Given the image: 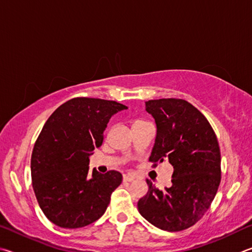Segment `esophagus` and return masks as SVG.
<instances>
[{"mask_svg": "<svg viewBox=\"0 0 252 252\" xmlns=\"http://www.w3.org/2000/svg\"><path fill=\"white\" fill-rule=\"evenodd\" d=\"M134 179H135V177L133 175H130V174L124 175V182H133Z\"/></svg>", "mask_w": 252, "mask_h": 252, "instance_id": "1", "label": "esophagus"}]
</instances>
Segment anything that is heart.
<instances>
[{
	"label": "heart",
	"mask_w": 252,
	"mask_h": 252,
	"mask_svg": "<svg viewBox=\"0 0 252 252\" xmlns=\"http://www.w3.org/2000/svg\"><path fill=\"white\" fill-rule=\"evenodd\" d=\"M142 123H145L144 121H140V119H137V121H136L134 124H142Z\"/></svg>",
	"instance_id": "heart-1"
}]
</instances>
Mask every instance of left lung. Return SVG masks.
<instances>
[{"instance_id":"8db88e82","label":"left lung","mask_w":252,"mask_h":252,"mask_svg":"<svg viewBox=\"0 0 252 252\" xmlns=\"http://www.w3.org/2000/svg\"><path fill=\"white\" fill-rule=\"evenodd\" d=\"M146 110L157 126L149 161L156 166L167 159L174 174L164 190L147 179L149 189L138 201V211L162 230H185L201 219L217 193L221 179L218 140L207 118L187 100L152 99Z\"/></svg>"}]
</instances>
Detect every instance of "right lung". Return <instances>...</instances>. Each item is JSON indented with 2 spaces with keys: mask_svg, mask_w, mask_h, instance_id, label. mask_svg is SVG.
<instances>
[{
  "mask_svg": "<svg viewBox=\"0 0 252 252\" xmlns=\"http://www.w3.org/2000/svg\"><path fill=\"white\" fill-rule=\"evenodd\" d=\"M125 105L76 97L62 104L43 126L31 158L32 185L47 219L62 228H81L104 215L119 171L90 174V156L103 144L110 117Z\"/></svg>",
  "mask_w": 252,
  "mask_h": 252,
  "instance_id": "add662e5",
  "label": "right lung"
}]
</instances>
